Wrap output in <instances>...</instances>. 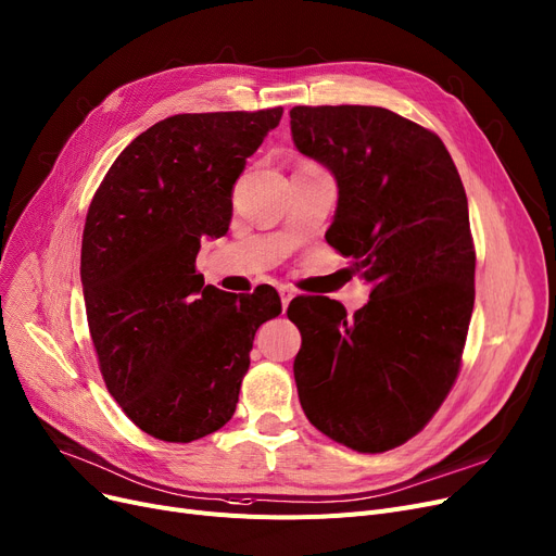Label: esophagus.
<instances>
[{"mask_svg":"<svg viewBox=\"0 0 556 556\" xmlns=\"http://www.w3.org/2000/svg\"><path fill=\"white\" fill-rule=\"evenodd\" d=\"M278 294H280V303H282V313L287 309V305H290V301L294 299V290H290L287 285H280L278 287Z\"/></svg>","mask_w":556,"mask_h":556,"instance_id":"esophagus-1","label":"esophagus"}]
</instances>
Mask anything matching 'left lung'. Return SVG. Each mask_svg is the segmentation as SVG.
Listing matches in <instances>:
<instances>
[{
	"label": "left lung",
	"mask_w": 556,
	"mask_h": 556,
	"mask_svg": "<svg viewBox=\"0 0 556 556\" xmlns=\"http://www.w3.org/2000/svg\"><path fill=\"white\" fill-rule=\"evenodd\" d=\"M292 139L338 182L326 241L371 285L342 303L299 296L294 379L305 417L355 452H386L425 429L460 367L475 305L468 198L433 131L383 106H294Z\"/></svg>",
	"instance_id": "1"
}]
</instances>
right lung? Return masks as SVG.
<instances>
[{
	"label": "right lung",
	"mask_w": 556,
	"mask_h": 556,
	"mask_svg": "<svg viewBox=\"0 0 556 556\" xmlns=\"http://www.w3.org/2000/svg\"><path fill=\"white\" fill-rule=\"evenodd\" d=\"M282 106L177 114L111 164L86 214L81 287L106 390L135 425L191 442L235 415L255 330L280 315L274 287L230 294L195 271L228 232L232 189Z\"/></svg>",
	"instance_id": "right-lung-1"
}]
</instances>
